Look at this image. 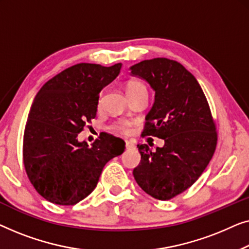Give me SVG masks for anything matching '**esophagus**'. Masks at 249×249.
Returning a JSON list of instances; mask_svg holds the SVG:
<instances>
[{"instance_id":"1","label":"esophagus","mask_w":249,"mask_h":249,"mask_svg":"<svg viewBox=\"0 0 249 249\" xmlns=\"http://www.w3.org/2000/svg\"><path fill=\"white\" fill-rule=\"evenodd\" d=\"M134 145H135V143L133 142V141H131V140H126L125 141V146H126V149H131V148H134Z\"/></svg>"}]
</instances>
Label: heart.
Wrapping results in <instances>:
<instances>
[{
  "instance_id": "1",
  "label": "heart",
  "mask_w": 249,
  "mask_h": 249,
  "mask_svg": "<svg viewBox=\"0 0 249 249\" xmlns=\"http://www.w3.org/2000/svg\"><path fill=\"white\" fill-rule=\"evenodd\" d=\"M140 87H144L141 82L138 81H128L126 83V92L128 91H132L136 88H140ZM131 122L126 121V120H120L111 125V129L114 132L120 133V134H128L131 132Z\"/></svg>"
}]
</instances>
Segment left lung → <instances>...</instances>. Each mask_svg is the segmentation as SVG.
Listing matches in <instances>:
<instances>
[{"label": "left lung", "instance_id": "left-lung-1", "mask_svg": "<svg viewBox=\"0 0 249 249\" xmlns=\"http://www.w3.org/2000/svg\"><path fill=\"white\" fill-rule=\"evenodd\" d=\"M129 70L155 91L142 135L164 141L155 151L138 144L141 161L133 176L146 194L167 201L191 187L209 164L216 145L215 124L201 86L180 63L158 57Z\"/></svg>", "mask_w": 249, "mask_h": 249}]
</instances>
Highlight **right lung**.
<instances>
[{"mask_svg":"<svg viewBox=\"0 0 249 249\" xmlns=\"http://www.w3.org/2000/svg\"><path fill=\"white\" fill-rule=\"evenodd\" d=\"M122 63L106 68L79 63L45 83L31 105L23 135L28 178L44 198L74 205L94 188L105 164L124 152L125 142L100 135L89 146L79 133L96 117L99 93L120 74Z\"/></svg>","mask_w":249,"mask_h":249,"instance_id":"obj_1","label":"right lung"}]
</instances>
